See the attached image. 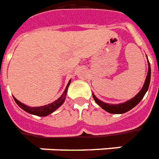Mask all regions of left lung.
I'll return each instance as SVG.
<instances>
[{"label": "left lung", "instance_id": "1", "mask_svg": "<svg viewBox=\"0 0 159 159\" xmlns=\"http://www.w3.org/2000/svg\"><path fill=\"white\" fill-rule=\"evenodd\" d=\"M150 80H151V67H150V63H148V73H147V76H146V80H145V84L143 85L142 89L140 90V92L134 98H133L132 99L128 100V101L123 103H120V104H109V103H103L102 101H100L99 99H98L94 94H92V96H93V98L95 100L96 103H98L101 108H103V110H106L107 112L112 114L125 113V112H128V110L133 109L134 107H135L141 101L143 97L145 96L146 92L148 90Z\"/></svg>", "mask_w": 159, "mask_h": 159}]
</instances>
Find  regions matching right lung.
<instances>
[{
	"mask_svg": "<svg viewBox=\"0 0 159 159\" xmlns=\"http://www.w3.org/2000/svg\"><path fill=\"white\" fill-rule=\"evenodd\" d=\"M70 84V81L68 82V84H67V87L65 89V91H64L63 94L61 95V97L58 98V99L55 101V102H53V103H49L48 105H44V106H40V107H29L26 106V105H25L22 103H20V101H18V100L15 98H14V101L16 102V103L19 105V106L24 110L25 111H26L28 113L32 114V115H36V116H48L49 114H51L52 112H54L56 109H58L62 103H63L64 100H65V98H66V95H67V88H68V85Z\"/></svg>",
	"mask_w": 159,
	"mask_h": 159,
	"instance_id": "obj_1",
	"label": "right lung"
}]
</instances>
